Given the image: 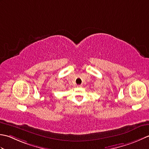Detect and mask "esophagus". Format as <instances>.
<instances>
[{"label": "esophagus", "mask_w": 149, "mask_h": 149, "mask_svg": "<svg viewBox=\"0 0 149 149\" xmlns=\"http://www.w3.org/2000/svg\"><path fill=\"white\" fill-rule=\"evenodd\" d=\"M77 87L78 88H80V87H82V85H78V86H77Z\"/></svg>", "instance_id": "34e87169"}]
</instances>
